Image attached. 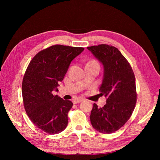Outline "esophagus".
<instances>
[{
  "mask_svg": "<svg viewBox=\"0 0 160 160\" xmlns=\"http://www.w3.org/2000/svg\"><path fill=\"white\" fill-rule=\"evenodd\" d=\"M84 98H76V99H74L73 100V102L74 103V104H78V103H80V102H82V101H84Z\"/></svg>",
  "mask_w": 160,
  "mask_h": 160,
  "instance_id": "esophagus-1",
  "label": "esophagus"
}]
</instances>
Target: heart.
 Here are the masks:
<instances>
[{
    "label": "heart",
    "instance_id": "heart-1",
    "mask_svg": "<svg viewBox=\"0 0 160 160\" xmlns=\"http://www.w3.org/2000/svg\"><path fill=\"white\" fill-rule=\"evenodd\" d=\"M89 62H90V63H96V64H98V62H97V61H96V60H91Z\"/></svg>",
    "mask_w": 160,
    "mask_h": 160
}]
</instances>
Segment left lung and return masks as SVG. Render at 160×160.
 <instances>
[{"label":"left lung","instance_id":"8db88e82","mask_svg":"<svg viewBox=\"0 0 160 160\" xmlns=\"http://www.w3.org/2000/svg\"><path fill=\"white\" fill-rule=\"evenodd\" d=\"M104 67L101 96L107 104L98 108L94 103L90 115L93 127L109 134L120 129L131 118L137 101L135 78L132 68L116 47L99 45L87 47Z\"/></svg>","mask_w":160,"mask_h":160}]
</instances>
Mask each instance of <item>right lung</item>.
<instances>
[{
	"label": "right lung",
	"instance_id": "add662e5",
	"mask_svg": "<svg viewBox=\"0 0 160 160\" xmlns=\"http://www.w3.org/2000/svg\"><path fill=\"white\" fill-rule=\"evenodd\" d=\"M83 47L56 45L40 51L27 68L22 84L24 107L37 127L49 134H58L66 128L68 112L72 108L70 100H64L52 91H58L75 58Z\"/></svg>",
	"mask_w": 160,
	"mask_h": 160
}]
</instances>
